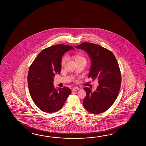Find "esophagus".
I'll use <instances>...</instances> for the list:
<instances>
[{"instance_id": "esophagus-1", "label": "esophagus", "mask_w": 146, "mask_h": 146, "mask_svg": "<svg viewBox=\"0 0 146 146\" xmlns=\"http://www.w3.org/2000/svg\"><path fill=\"white\" fill-rule=\"evenodd\" d=\"M79 88H78V87H75L74 88H73L72 89V91H78V90H79Z\"/></svg>"}]
</instances>
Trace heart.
Returning a JSON list of instances; mask_svg holds the SVG:
<instances>
[{"label":"heart","instance_id":"1","mask_svg":"<svg viewBox=\"0 0 146 146\" xmlns=\"http://www.w3.org/2000/svg\"><path fill=\"white\" fill-rule=\"evenodd\" d=\"M72 60L76 62V64L81 62H86V58L85 57V56L81 53H76V54H75L74 55H72ZM66 60H67L66 57L65 56H63L61 60V62H60L62 67L65 65V63L66 62Z\"/></svg>","mask_w":146,"mask_h":146}]
</instances>
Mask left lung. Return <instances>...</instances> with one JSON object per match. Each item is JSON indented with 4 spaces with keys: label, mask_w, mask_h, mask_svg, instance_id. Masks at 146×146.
Returning a JSON list of instances; mask_svg holds the SVG:
<instances>
[{
    "label": "left lung",
    "mask_w": 146,
    "mask_h": 146,
    "mask_svg": "<svg viewBox=\"0 0 146 146\" xmlns=\"http://www.w3.org/2000/svg\"><path fill=\"white\" fill-rule=\"evenodd\" d=\"M88 53L92 60L88 78L97 80L96 91L84 88L86 96L83 101L84 108L89 112L98 114L104 112L115 102L119 93L121 74L113 53L98 44L84 42L76 46Z\"/></svg>",
    "instance_id": "obj_1"
}]
</instances>
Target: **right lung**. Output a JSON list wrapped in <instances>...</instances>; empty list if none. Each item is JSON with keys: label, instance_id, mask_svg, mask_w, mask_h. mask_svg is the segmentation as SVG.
Returning a JSON list of instances; mask_svg holds the SVG:
<instances>
[{"label": "right lung", "instance_id": "1", "mask_svg": "<svg viewBox=\"0 0 146 146\" xmlns=\"http://www.w3.org/2000/svg\"><path fill=\"white\" fill-rule=\"evenodd\" d=\"M71 46L58 44L41 51L29 69V92L35 104L44 112L52 113L62 108L71 93L64 87L57 90L53 86V77L60 74L62 55L73 49Z\"/></svg>", "mask_w": 146, "mask_h": 146}]
</instances>
